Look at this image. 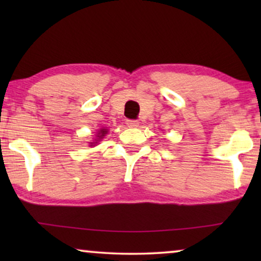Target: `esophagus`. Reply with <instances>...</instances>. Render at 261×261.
Instances as JSON below:
<instances>
[{
	"mask_svg": "<svg viewBox=\"0 0 261 261\" xmlns=\"http://www.w3.org/2000/svg\"><path fill=\"white\" fill-rule=\"evenodd\" d=\"M126 123H127L128 127H132V128L139 126V121L138 120H127Z\"/></svg>",
	"mask_w": 261,
	"mask_h": 261,
	"instance_id": "1",
	"label": "esophagus"
}]
</instances>
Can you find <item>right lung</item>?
<instances>
[{"label":"right lung","mask_w":261,"mask_h":261,"mask_svg":"<svg viewBox=\"0 0 261 261\" xmlns=\"http://www.w3.org/2000/svg\"><path fill=\"white\" fill-rule=\"evenodd\" d=\"M106 133H107V129H101V130H99V133H98V134H101V135H98V138L101 139L102 137H105Z\"/></svg>","instance_id":"obj_1"}]
</instances>
